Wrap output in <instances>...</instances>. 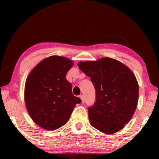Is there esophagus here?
<instances>
[{
	"label": "esophagus",
	"mask_w": 159,
	"mask_h": 159,
	"mask_svg": "<svg viewBox=\"0 0 159 159\" xmlns=\"http://www.w3.org/2000/svg\"><path fill=\"white\" fill-rule=\"evenodd\" d=\"M79 98L80 99H81V102L82 103H84V102H85V99H84V96L83 95H80L79 96Z\"/></svg>",
	"instance_id": "1"
}]
</instances>
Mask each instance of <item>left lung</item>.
I'll use <instances>...</instances> for the list:
<instances>
[{"instance_id":"left-lung-1","label":"left lung","mask_w":159,"mask_h":159,"mask_svg":"<svg viewBox=\"0 0 159 159\" xmlns=\"http://www.w3.org/2000/svg\"><path fill=\"white\" fill-rule=\"evenodd\" d=\"M78 66L96 89V102L88 108L91 125L102 133H117L133 117L139 100V85L133 72L116 59L104 57L80 61Z\"/></svg>"}]
</instances>
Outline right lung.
I'll return each mask as SVG.
<instances>
[{
  "mask_svg": "<svg viewBox=\"0 0 159 159\" xmlns=\"http://www.w3.org/2000/svg\"><path fill=\"white\" fill-rule=\"evenodd\" d=\"M73 61L53 55L39 62L26 79L25 102L29 116L43 129H58L68 121L76 104L81 102L74 96L72 84L66 74Z\"/></svg>",
  "mask_w": 159,
  "mask_h": 159,
  "instance_id": "right-lung-1",
  "label": "right lung"
}]
</instances>
